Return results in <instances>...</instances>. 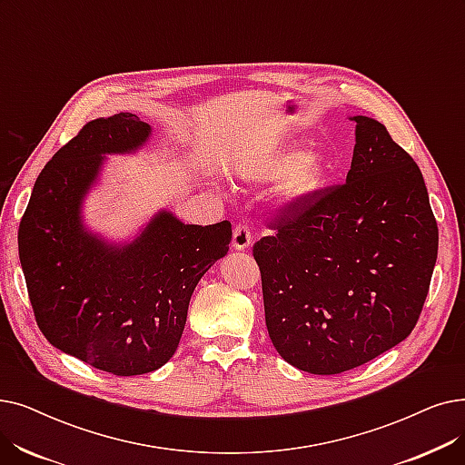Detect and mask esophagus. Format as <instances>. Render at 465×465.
<instances>
[{"mask_svg":"<svg viewBox=\"0 0 465 465\" xmlns=\"http://www.w3.org/2000/svg\"><path fill=\"white\" fill-rule=\"evenodd\" d=\"M252 245V235H251V228L241 222V224L235 226L233 230V249L235 251H245Z\"/></svg>","mask_w":465,"mask_h":465,"instance_id":"esophagus-1","label":"esophagus"}]
</instances>
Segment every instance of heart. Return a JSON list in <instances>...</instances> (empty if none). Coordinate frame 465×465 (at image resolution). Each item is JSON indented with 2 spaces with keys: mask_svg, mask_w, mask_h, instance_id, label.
I'll use <instances>...</instances> for the list:
<instances>
[{
  "mask_svg": "<svg viewBox=\"0 0 465 465\" xmlns=\"http://www.w3.org/2000/svg\"><path fill=\"white\" fill-rule=\"evenodd\" d=\"M331 169L325 153H306L296 146H287L260 161L254 173L264 183H281V197L285 205L300 207L327 186Z\"/></svg>",
  "mask_w": 465,
  "mask_h": 465,
  "instance_id": "1",
  "label": "heart"
}]
</instances>
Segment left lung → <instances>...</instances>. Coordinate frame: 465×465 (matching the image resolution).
<instances>
[{"label":"left lung","mask_w":465,"mask_h":465,"mask_svg":"<svg viewBox=\"0 0 465 465\" xmlns=\"http://www.w3.org/2000/svg\"><path fill=\"white\" fill-rule=\"evenodd\" d=\"M346 184L275 218L252 254L277 353L310 374L365 365L405 340L426 302L439 230L414 159L353 115Z\"/></svg>","instance_id":"obj_1"}]
</instances>
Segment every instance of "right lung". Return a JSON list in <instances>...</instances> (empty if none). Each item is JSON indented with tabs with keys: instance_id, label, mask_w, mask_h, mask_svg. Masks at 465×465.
<instances>
[{
	"instance_id": "obj_1",
	"label": "right lung",
	"mask_w": 465,
	"mask_h": 465,
	"mask_svg": "<svg viewBox=\"0 0 465 465\" xmlns=\"http://www.w3.org/2000/svg\"><path fill=\"white\" fill-rule=\"evenodd\" d=\"M152 127L133 114L98 117L39 173L18 228V256L39 331L56 350L115 376L157 371L174 355L190 298L228 254L232 224H184L159 211L127 243L84 222L106 155L134 153Z\"/></svg>"
}]
</instances>
